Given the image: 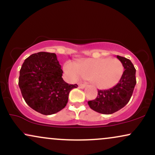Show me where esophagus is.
<instances>
[{"label":"esophagus","instance_id":"1","mask_svg":"<svg viewBox=\"0 0 155 155\" xmlns=\"http://www.w3.org/2000/svg\"><path fill=\"white\" fill-rule=\"evenodd\" d=\"M86 87V85L84 84H79V87L81 88V89H84Z\"/></svg>","mask_w":155,"mask_h":155}]
</instances>
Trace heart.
<instances>
[{"mask_svg":"<svg viewBox=\"0 0 155 155\" xmlns=\"http://www.w3.org/2000/svg\"><path fill=\"white\" fill-rule=\"evenodd\" d=\"M63 69L71 79H90L92 84L100 90H108L114 87L124 73L122 62L111 58H88L77 64L68 61L64 64Z\"/></svg>","mask_w":155,"mask_h":155,"instance_id":"b5f03b06","label":"heart"}]
</instances>
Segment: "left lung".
<instances>
[{
    "mask_svg": "<svg viewBox=\"0 0 155 155\" xmlns=\"http://www.w3.org/2000/svg\"><path fill=\"white\" fill-rule=\"evenodd\" d=\"M124 65V73L120 81L109 90H98L97 97L88 101L90 107L104 114H111L122 108L129 102L136 84V68L129 59L117 55Z\"/></svg>",
    "mask_w": 155,
    "mask_h": 155,
    "instance_id": "8db88e82",
    "label": "left lung"
}]
</instances>
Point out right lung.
I'll return each instance as SVG.
<instances>
[{"mask_svg": "<svg viewBox=\"0 0 155 155\" xmlns=\"http://www.w3.org/2000/svg\"><path fill=\"white\" fill-rule=\"evenodd\" d=\"M63 73L54 53L40 51L28 57L19 77V87L26 104L44 115L53 114L65 108L69 92L78 85L65 82Z\"/></svg>", "mask_w": 155, "mask_h": 155, "instance_id": "right-lung-1", "label": "right lung"}]
</instances>
